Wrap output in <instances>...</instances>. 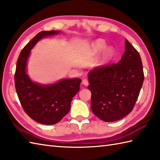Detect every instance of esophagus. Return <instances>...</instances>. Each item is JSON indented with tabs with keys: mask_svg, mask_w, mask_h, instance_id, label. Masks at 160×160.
<instances>
[{
	"mask_svg": "<svg viewBox=\"0 0 160 160\" xmlns=\"http://www.w3.org/2000/svg\"><path fill=\"white\" fill-rule=\"evenodd\" d=\"M82 84L84 85H86V86H87L88 84H89V81H88L87 78H84V79L82 80Z\"/></svg>",
	"mask_w": 160,
	"mask_h": 160,
	"instance_id": "1",
	"label": "esophagus"
}]
</instances>
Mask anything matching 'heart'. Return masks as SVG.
<instances>
[{"mask_svg": "<svg viewBox=\"0 0 160 160\" xmlns=\"http://www.w3.org/2000/svg\"><path fill=\"white\" fill-rule=\"evenodd\" d=\"M107 47V45L104 41L102 40H99L96 41L93 44L91 49V52L92 53H98L101 52H102ZM115 56V51L112 48H108L107 49L106 52H105L104 57H103V62H107L108 61H110Z\"/></svg>", "mask_w": 160, "mask_h": 160, "instance_id": "b5f03b06", "label": "heart"}]
</instances>
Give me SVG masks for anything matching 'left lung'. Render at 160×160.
Masks as SVG:
<instances>
[{"instance_id":"obj_1","label":"left lung","mask_w":160,"mask_h":160,"mask_svg":"<svg viewBox=\"0 0 160 160\" xmlns=\"http://www.w3.org/2000/svg\"><path fill=\"white\" fill-rule=\"evenodd\" d=\"M125 52L120 62L95 67L89 76L91 108L104 122H115L130 113L144 82L141 57L125 40Z\"/></svg>"}]
</instances>
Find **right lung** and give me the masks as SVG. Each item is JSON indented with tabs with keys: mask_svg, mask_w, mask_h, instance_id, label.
I'll list each match as a JSON object with an SVG mask.
<instances>
[{
	"mask_svg": "<svg viewBox=\"0 0 160 160\" xmlns=\"http://www.w3.org/2000/svg\"><path fill=\"white\" fill-rule=\"evenodd\" d=\"M60 32L42 31L30 40L22 49L16 63L15 87L23 110L33 120L40 124L52 125L60 122L69 113L73 96L80 89L81 79H64L49 84L33 82L27 74V61L30 51L43 37Z\"/></svg>",
	"mask_w": 160,
	"mask_h": 160,
	"instance_id": "add662e5",
	"label": "right lung"
}]
</instances>
